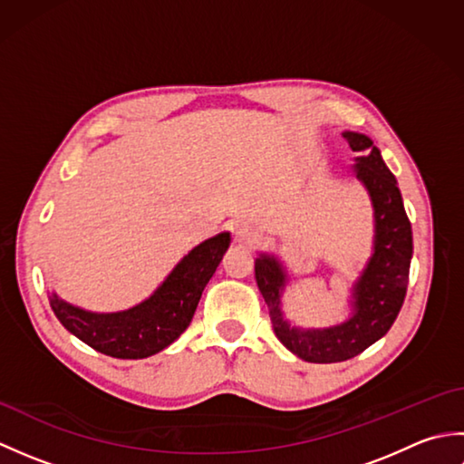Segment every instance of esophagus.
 Returning a JSON list of instances; mask_svg holds the SVG:
<instances>
[{
	"label": "esophagus",
	"mask_w": 464,
	"mask_h": 464,
	"mask_svg": "<svg viewBox=\"0 0 464 464\" xmlns=\"http://www.w3.org/2000/svg\"><path fill=\"white\" fill-rule=\"evenodd\" d=\"M233 235H235V241H239V243H253L255 239H257V231H255L249 223L235 225Z\"/></svg>",
	"instance_id": "1"
}]
</instances>
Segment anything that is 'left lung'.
<instances>
[{
  "label": "left lung",
  "mask_w": 464,
  "mask_h": 464,
  "mask_svg": "<svg viewBox=\"0 0 464 464\" xmlns=\"http://www.w3.org/2000/svg\"><path fill=\"white\" fill-rule=\"evenodd\" d=\"M343 137L357 153L353 173L369 191L374 211L372 255L353 285L351 317L327 329L291 327L281 311L287 273L273 255L261 253L255 259V279L269 307L275 334L293 354L309 362L347 361L379 341L395 323L409 283L412 231L395 175L367 135L344 131Z\"/></svg>",
  "instance_id": "left-lung-1"
}]
</instances>
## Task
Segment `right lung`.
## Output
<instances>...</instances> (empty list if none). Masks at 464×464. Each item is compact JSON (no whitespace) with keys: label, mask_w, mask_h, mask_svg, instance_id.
<instances>
[{"label":"right lung","mask_w":464,"mask_h":464,"mask_svg":"<svg viewBox=\"0 0 464 464\" xmlns=\"http://www.w3.org/2000/svg\"><path fill=\"white\" fill-rule=\"evenodd\" d=\"M229 233H219L191 249L150 299L117 313H93L52 293L49 304L63 327L92 349L115 359H145L163 351L189 327L197 303L209 283Z\"/></svg>","instance_id":"obj_1"}]
</instances>
